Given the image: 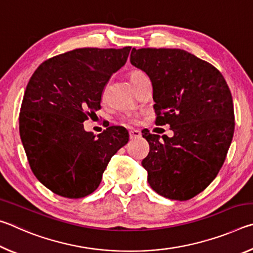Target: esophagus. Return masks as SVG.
Returning a JSON list of instances; mask_svg holds the SVG:
<instances>
[{
  "label": "esophagus",
  "instance_id": "esophagus-1",
  "mask_svg": "<svg viewBox=\"0 0 253 253\" xmlns=\"http://www.w3.org/2000/svg\"><path fill=\"white\" fill-rule=\"evenodd\" d=\"M142 136V132L137 129H131L129 130V138L130 139H136V138H139V137Z\"/></svg>",
  "mask_w": 253,
  "mask_h": 253
}]
</instances>
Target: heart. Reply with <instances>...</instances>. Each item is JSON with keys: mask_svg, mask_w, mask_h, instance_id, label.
Wrapping results in <instances>:
<instances>
[{"mask_svg": "<svg viewBox=\"0 0 253 253\" xmlns=\"http://www.w3.org/2000/svg\"><path fill=\"white\" fill-rule=\"evenodd\" d=\"M143 76H145L144 72L139 71V70H134V71L130 72L129 76H128V78H129L130 84H134L136 83V81L138 80V79L140 78V77H143ZM126 121L129 122V123H136V122H137V118H135V117H129V118H126Z\"/></svg>", "mask_w": 253, "mask_h": 253, "instance_id": "heart-1", "label": "heart"}]
</instances>
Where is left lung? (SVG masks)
I'll return each mask as SVG.
<instances>
[{"instance_id":"1","label":"left lung","mask_w":253,"mask_h":253,"mask_svg":"<svg viewBox=\"0 0 253 253\" xmlns=\"http://www.w3.org/2000/svg\"><path fill=\"white\" fill-rule=\"evenodd\" d=\"M130 62L152 81L156 125L174 136L143 130L149 153L142 165L164 198L186 201L207 188L225 161L234 132L233 100L221 72L181 49L132 48Z\"/></svg>"}]
</instances>
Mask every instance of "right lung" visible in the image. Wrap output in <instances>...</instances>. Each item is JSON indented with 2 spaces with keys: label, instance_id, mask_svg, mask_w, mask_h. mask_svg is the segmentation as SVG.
I'll list each match as a JSON object with an SVG mask.
<instances>
[{
  "label": "right lung",
  "instance_id": "1",
  "mask_svg": "<svg viewBox=\"0 0 253 253\" xmlns=\"http://www.w3.org/2000/svg\"><path fill=\"white\" fill-rule=\"evenodd\" d=\"M130 49L68 51L45 60L30 78L20 137L33 174L53 193L68 199L91 194L110 158L127 144L125 128L110 126L96 137L83 123L101 108L105 85Z\"/></svg>",
  "mask_w": 253,
  "mask_h": 253
}]
</instances>
